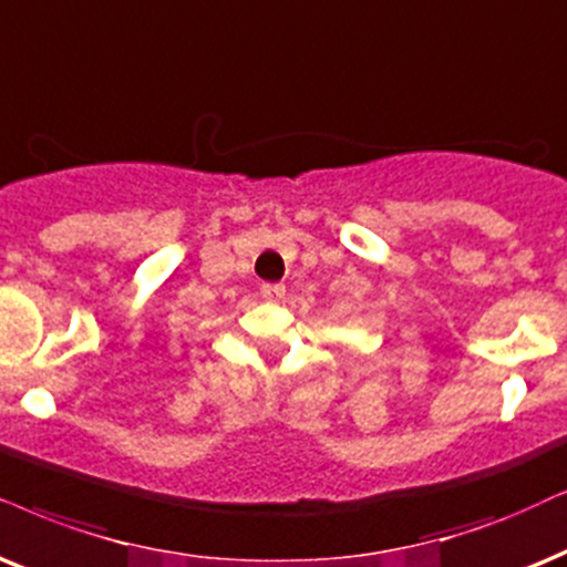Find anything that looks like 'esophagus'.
Instances as JSON below:
<instances>
[{"instance_id":"1","label":"esophagus","mask_w":567,"mask_h":567,"mask_svg":"<svg viewBox=\"0 0 567 567\" xmlns=\"http://www.w3.org/2000/svg\"><path fill=\"white\" fill-rule=\"evenodd\" d=\"M261 296L267 298V300H279V298L285 296V285H279V282L261 285Z\"/></svg>"}]
</instances>
